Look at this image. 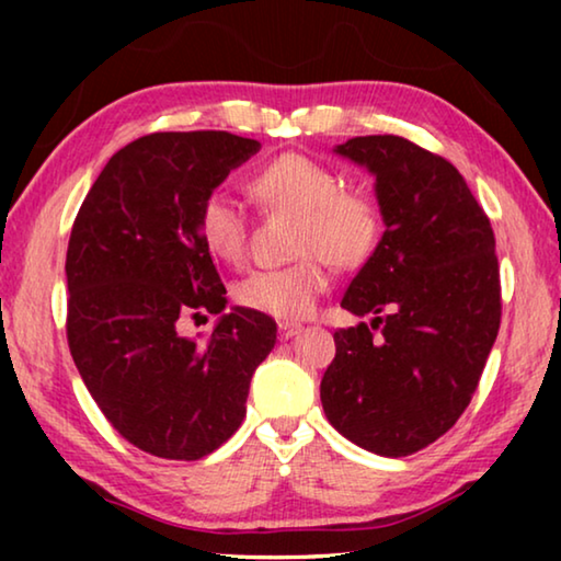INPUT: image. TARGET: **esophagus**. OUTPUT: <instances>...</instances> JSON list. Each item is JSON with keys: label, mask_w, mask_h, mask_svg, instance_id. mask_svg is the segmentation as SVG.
I'll return each instance as SVG.
<instances>
[{"label": "esophagus", "mask_w": 561, "mask_h": 561, "mask_svg": "<svg viewBox=\"0 0 561 561\" xmlns=\"http://www.w3.org/2000/svg\"><path fill=\"white\" fill-rule=\"evenodd\" d=\"M301 331V327L299 324H289V321H279V336L282 339H291V336H297Z\"/></svg>", "instance_id": "1"}]
</instances>
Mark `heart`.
<instances>
[{
	"label": "heart",
	"mask_w": 561,
	"mask_h": 561,
	"mask_svg": "<svg viewBox=\"0 0 561 561\" xmlns=\"http://www.w3.org/2000/svg\"><path fill=\"white\" fill-rule=\"evenodd\" d=\"M247 187L270 210L299 215L294 257L301 260L282 270L252 272L234 287V299L274 319H307L329 289L324 260L339 270L366 262L381 234V213L368 195L341 187L334 170L294 153L260 168ZM197 230L213 257L227 264L244 260L247 220L232 197H207Z\"/></svg>",
	"instance_id": "obj_1"
}]
</instances>
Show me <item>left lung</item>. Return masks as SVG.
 <instances>
[{
    "instance_id": "1",
    "label": "left lung",
    "mask_w": 561,
    "mask_h": 561,
    "mask_svg": "<svg viewBox=\"0 0 561 561\" xmlns=\"http://www.w3.org/2000/svg\"><path fill=\"white\" fill-rule=\"evenodd\" d=\"M334 153L376 178L386 232L341 299L371 324L334 334L321 405L358 448L403 458L448 433L478 388L502 311L495 234L458 168L411 140L358 136Z\"/></svg>"
}]
</instances>
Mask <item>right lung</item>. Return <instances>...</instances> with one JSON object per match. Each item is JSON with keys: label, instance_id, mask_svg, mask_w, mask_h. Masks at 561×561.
<instances>
[{"label": "right lung", "instance_id": "right-lung-1", "mask_svg": "<svg viewBox=\"0 0 561 561\" xmlns=\"http://www.w3.org/2000/svg\"><path fill=\"white\" fill-rule=\"evenodd\" d=\"M262 146L227 130L150 133L91 185L66 252L73 364L123 438L156 458L201 460L240 428L277 324L227 307L197 230L215 187ZM221 313L190 340L187 318Z\"/></svg>", "mask_w": 561, "mask_h": 561}]
</instances>
